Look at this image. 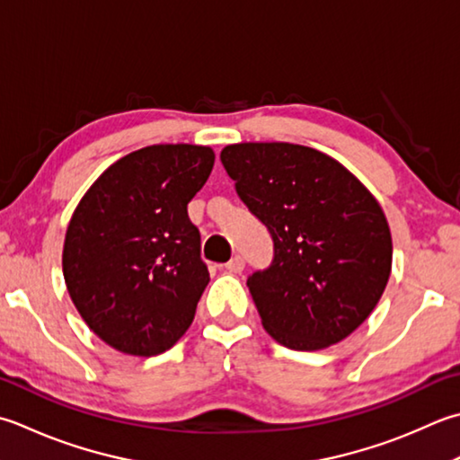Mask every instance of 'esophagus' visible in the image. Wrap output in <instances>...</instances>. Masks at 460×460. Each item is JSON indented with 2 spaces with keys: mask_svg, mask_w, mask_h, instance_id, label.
I'll list each match as a JSON object with an SVG mask.
<instances>
[{
  "mask_svg": "<svg viewBox=\"0 0 460 460\" xmlns=\"http://www.w3.org/2000/svg\"><path fill=\"white\" fill-rule=\"evenodd\" d=\"M225 269H227L229 273H241L243 269H245V261H243V257L235 255L233 257L227 265H225Z\"/></svg>",
  "mask_w": 460,
  "mask_h": 460,
  "instance_id": "esophagus-1",
  "label": "esophagus"
}]
</instances>
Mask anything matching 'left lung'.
Listing matches in <instances>:
<instances>
[{
    "instance_id": "left-lung-1",
    "label": "left lung",
    "mask_w": 460,
    "mask_h": 460,
    "mask_svg": "<svg viewBox=\"0 0 460 460\" xmlns=\"http://www.w3.org/2000/svg\"><path fill=\"white\" fill-rule=\"evenodd\" d=\"M221 164L273 237L275 257L247 279L265 331L295 350L349 337L373 313L393 265L373 193L337 159L295 143H235Z\"/></svg>"
}]
</instances>
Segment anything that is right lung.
Instances as JSON below:
<instances>
[{
  "label": "right lung",
  "instance_id": "add662e5",
  "mask_svg": "<svg viewBox=\"0 0 460 460\" xmlns=\"http://www.w3.org/2000/svg\"><path fill=\"white\" fill-rule=\"evenodd\" d=\"M205 146H149L107 167L67 225L63 279L81 319L125 355L153 357L193 323L209 283L187 203L205 185Z\"/></svg>",
  "mask_w": 460,
  "mask_h": 460
}]
</instances>
